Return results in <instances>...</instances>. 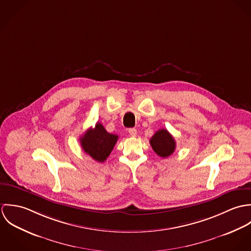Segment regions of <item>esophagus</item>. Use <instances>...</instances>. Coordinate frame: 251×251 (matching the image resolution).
Here are the masks:
<instances>
[{"label":"esophagus","instance_id":"1","mask_svg":"<svg viewBox=\"0 0 251 251\" xmlns=\"http://www.w3.org/2000/svg\"><path fill=\"white\" fill-rule=\"evenodd\" d=\"M128 133H129L130 136L135 137L136 134H137V130H136L135 128H129V129H128Z\"/></svg>","mask_w":251,"mask_h":251}]
</instances>
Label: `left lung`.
I'll return each mask as SVG.
<instances>
[{
	"label": "left lung",
	"instance_id": "left-lung-1",
	"mask_svg": "<svg viewBox=\"0 0 251 251\" xmlns=\"http://www.w3.org/2000/svg\"><path fill=\"white\" fill-rule=\"evenodd\" d=\"M150 144L154 152L161 157H168L176 149L175 139L168 130L164 128L157 130L153 134L150 140Z\"/></svg>",
	"mask_w": 251,
	"mask_h": 251
}]
</instances>
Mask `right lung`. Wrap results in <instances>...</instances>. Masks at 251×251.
<instances>
[{
    "mask_svg": "<svg viewBox=\"0 0 251 251\" xmlns=\"http://www.w3.org/2000/svg\"><path fill=\"white\" fill-rule=\"evenodd\" d=\"M117 141L118 135L107 132L100 123H97L95 127L89 128L80 137L84 151L99 162L106 160Z\"/></svg>",
    "mask_w": 251,
    "mask_h": 251,
    "instance_id": "1",
    "label": "right lung"
}]
</instances>
